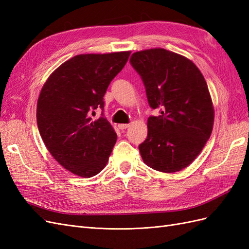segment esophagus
Listing matches in <instances>:
<instances>
[{
	"mask_svg": "<svg viewBox=\"0 0 249 249\" xmlns=\"http://www.w3.org/2000/svg\"><path fill=\"white\" fill-rule=\"evenodd\" d=\"M130 126V124H118V129H120V130H125V129H127V127Z\"/></svg>",
	"mask_w": 249,
	"mask_h": 249,
	"instance_id": "1",
	"label": "esophagus"
}]
</instances>
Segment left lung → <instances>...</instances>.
Instances as JSON below:
<instances>
[{
    "mask_svg": "<svg viewBox=\"0 0 249 249\" xmlns=\"http://www.w3.org/2000/svg\"><path fill=\"white\" fill-rule=\"evenodd\" d=\"M131 64L141 76L147 101L161 115L147 119L142 160L172 173L196 159L212 134L214 106L207 82L190 59L162 48L134 53Z\"/></svg>",
    "mask_w": 249,
    "mask_h": 249,
    "instance_id": "1",
    "label": "left lung"
}]
</instances>
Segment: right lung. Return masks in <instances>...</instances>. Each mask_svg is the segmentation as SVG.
I'll return each mask as SVG.
<instances>
[{"mask_svg":"<svg viewBox=\"0 0 249 249\" xmlns=\"http://www.w3.org/2000/svg\"><path fill=\"white\" fill-rule=\"evenodd\" d=\"M130 54L77 55L41 88L36 108L40 136L53 158L73 175L91 178L107 165L117 135L106 118L93 119L91 113L104 108L107 88Z\"/></svg>","mask_w":249,"mask_h":249,"instance_id":"obj_1","label":"right lung"}]
</instances>
